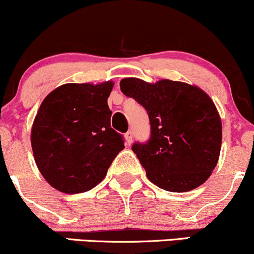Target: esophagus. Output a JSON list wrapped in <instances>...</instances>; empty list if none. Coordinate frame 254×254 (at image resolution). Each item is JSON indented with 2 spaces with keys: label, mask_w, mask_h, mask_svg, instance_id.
Listing matches in <instances>:
<instances>
[{
  "label": "esophagus",
  "mask_w": 254,
  "mask_h": 254,
  "mask_svg": "<svg viewBox=\"0 0 254 254\" xmlns=\"http://www.w3.org/2000/svg\"><path fill=\"white\" fill-rule=\"evenodd\" d=\"M125 138H126V143L127 145H130L133 141V132L132 130H128V132L125 134Z\"/></svg>",
  "instance_id": "obj_1"
}]
</instances>
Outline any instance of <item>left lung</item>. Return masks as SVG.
<instances>
[{"instance_id": "8db88e82", "label": "left lung", "mask_w": 254, "mask_h": 254, "mask_svg": "<svg viewBox=\"0 0 254 254\" xmlns=\"http://www.w3.org/2000/svg\"><path fill=\"white\" fill-rule=\"evenodd\" d=\"M120 87L148 113L150 137L135 141L132 150L149 181L173 192L203 184L222 145V122L211 98L197 87L170 80L124 78Z\"/></svg>"}]
</instances>
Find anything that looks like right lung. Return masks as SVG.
Masks as SVG:
<instances>
[{"instance_id": "right-lung-1", "label": "right lung", "mask_w": 254, "mask_h": 254, "mask_svg": "<svg viewBox=\"0 0 254 254\" xmlns=\"http://www.w3.org/2000/svg\"><path fill=\"white\" fill-rule=\"evenodd\" d=\"M113 86L63 84L41 104L31 129L32 151L41 174L59 191L91 190L125 148L124 135L110 124Z\"/></svg>"}]
</instances>
